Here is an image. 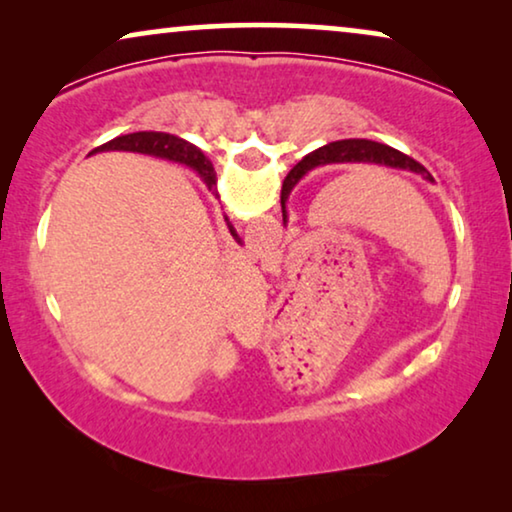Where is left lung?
Returning a JSON list of instances; mask_svg holds the SVG:
<instances>
[{
    "mask_svg": "<svg viewBox=\"0 0 512 512\" xmlns=\"http://www.w3.org/2000/svg\"><path fill=\"white\" fill-rule=\"evenodd\" d=\"M328 163L384 165V167H394V170H408V172L422 174V177L433 181L431 174L424 170V165H419L415 158L405 156V153L391 149V146H387V144L370 142V139H342V142H331V144L321 146V149H317V151H312L310 156H305L289 172V177L284 179V186H282L284 226H286V219H289V214H286V200H289L293 186H296L307 172L314 170V167L328 165Z\"/></svg>",
    "mask_w": 512,
    "mask_h": 512,
    "instance_id": "1",
    "label": "left lung"
}]
</instances>
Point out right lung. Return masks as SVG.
I'll list each match as a JSON object with an SVG mask.
<instances>
[{
  "instance_id": "1",
  "label": "right lung",
  "mask_w": 512,
  "mask_h": 512,
  "mask_svg": "<svg viewBox=\"0 0 512 512\" xmlns=\"http://www.w3.org/2000/svg\"><path fill=\"white\" fill-rule=\"evenodd\" d=\"M97 151H130V153H142V156H153L160 160H170V163L186 165L200 174L209 191L216 193V172L212 163L205 158V153H202L195 144L186 142V139H181L177 135H170V132H146V130L132 132V135H121L111 139V142L97 146V149L90 153H97ZM226 223H228L230 235L235 237V242L242 244L240 235H237L233 223L228 221V216H226Z\"/></svg>"
}]
</instances>
